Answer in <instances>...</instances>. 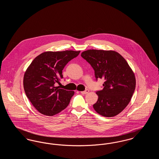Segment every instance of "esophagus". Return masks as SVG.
Segmentation results:
<instances>
[{
  "mask_svg": "<svg viewBox=\"0 0 159 159\" xmlns=\"http://www.w3.org/2000/svg\"><path fill=\"white\" fill-rule=\"evenodd\" d=\"M89 92V91L88 89H86L85 91H82V92H81V93H82V94H86V93H88Z\"/></svg>",
  "mask_w": 159,
  "mask_h": 159,
  "instance_id": "1",
  "label": "esophagus"
}]
</instances>
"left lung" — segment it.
<instances>
[{"label":"left lung","mask_w":159,"mask_h":159,"mask_svg":"<svg viewBox=\"0 0 159 159\" xmlns=\"http://www.w3.org/2000/svg\"><path fill=\"white\" fill-rule=\"evenodd\" d=\"M81 56L94 70L96 80L104 79V88L96 91L94 110L104 117H113L128 105L136 86L134 72L120 54L113 51L90 49Z\"/></svg>","instance_id":"8db88e82"}]
</instances>
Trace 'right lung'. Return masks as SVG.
Here are the masks:
<instances>
[{"label": "right lung", "mask_w": 159, "mask_h": 159, "mask_svg": "<svg viewBox=\"0 0 159 159\" xmlns=\"http://www.w3.org/2000/svg\"><path fill=\"white\" fill-rule=\"evenodd\" d=\"M80 51L45 52L31 62L24 76L25 93L39 112L52 116L68 106L74 91L55 86L62 79V70Z\"/></svg>", "instance_id": "add662e5"}]
</instances>
